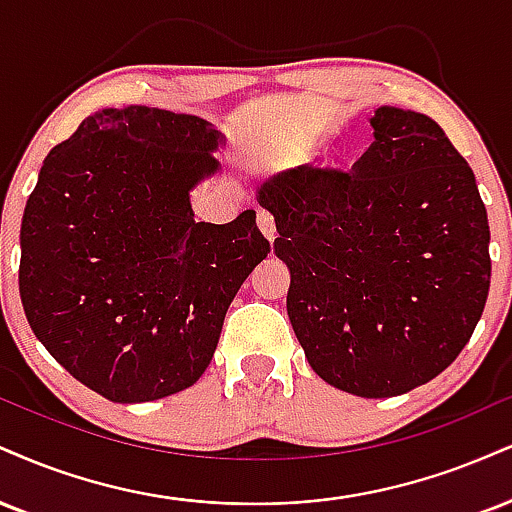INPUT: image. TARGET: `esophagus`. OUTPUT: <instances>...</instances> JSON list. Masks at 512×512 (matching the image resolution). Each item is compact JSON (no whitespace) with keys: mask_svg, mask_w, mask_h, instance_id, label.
I'll use <instances>...</instances> for the list:
<instances>
[{"mask_svg":"<svg viewBox=\"0 0 512 512\" xmlns=\"http://www.w3.org/2000/svg\"><path fill=\"white\" fill-rule=\"evenodd\" d=\"M257 226H260V231L264 233V238H267V240L276 238V221L272 217V212L262 209V212L257 214Z\"/></svg>","mask_w":512,"mask_h":512,"instance_id":"34e87169","label":"esophagus"}]
</instances>
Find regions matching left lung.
I'll return each mask as SVG.
<instances>
[{
  "instance_id": "left-lung-1",
  "label": "left lung",
  "mask_w": 512,
  "mask_h": 512,
  "mask_svg": "<svg viewBox=\"0 0 512 512\" xmlns=\"http://www.w3.org/2000/svg\"><path fill=\"white\" fill-rule=\"evenodd\" d=\"M350 171L303 164L264 181L286 310L326 384L391 398L470 341L491 283L489 219L470 164L429 116L379 107Z\"/></svg>"
}]
</instances>
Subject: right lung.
<instances>
[{"label":"right lung","instance_id":"obj_1","mask_svg":"<svg viewBox=\"0 0 512 512\" xmlns=\"http://www.w3.org/2000/svg\"><path fill=\"white\" fill-rule=\"evenodd\" d=\"M219 145L200 116L133 104L88 116L42 162L21 224L23 310L49 355L114 403L193 386L267 257L255 209L195 221L190 190L217 174Z\"/></svg>","mask_w":512,"mask_h":512}]
</instances>
